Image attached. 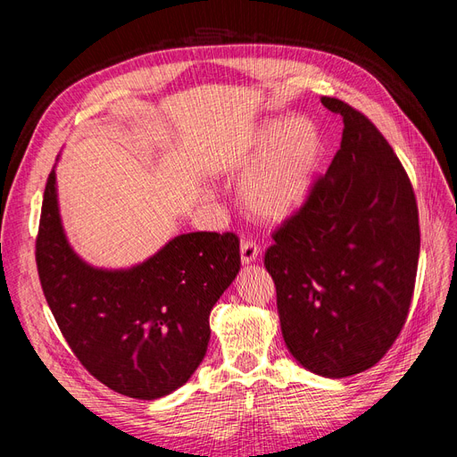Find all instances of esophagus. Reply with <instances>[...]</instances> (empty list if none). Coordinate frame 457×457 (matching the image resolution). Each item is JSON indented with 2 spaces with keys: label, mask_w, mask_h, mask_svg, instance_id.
Listing matches in <instances>:
<instances>
[{
  "label": "esophagus",
  "mask_w": 457,
  "mask_h": 457,
  "mask_svg": "<svg viewBox=\"0 0 457 457\" xmlns=\"http://www.w3.org/2000/svg\"><path fill=\"white\" fill-rule=\"evenodd\" d=\"M259 253H261V250H259V245L253 240H242L240 255H242L244 265H250V262H253L259 257Z\"/></svg>",
  "instance_id": "obj_1"
}]
</instances>
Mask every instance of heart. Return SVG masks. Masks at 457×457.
Returning <instances> with one entry per match:
<instances>
[{"mask_svg":"<svg viewBox=\"0 0 457 457\" xmlns=\"http://www.w3.org/2000/svg\"><path fill=\"white\" fill-rule=\"evenodd\" d=\"M320 139L309 118L265 120L253 131L242 160L262 156L245 173L240 198L247 212L280 220L297 212L311 195Z\"/></svg>","mask_w":457,"mask_h":457,"instance_id":"obj_1","label":"heart"}]
</instances>
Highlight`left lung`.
I'll return each instance as SVG.
<instances>
[{"mask_svg": "<svg viewBox=\"0 0 457 457\" xmlns=\"http://www.w3.org/2000/svg\"><path fill=\"white\" fill-rule=\"evenodd\" d=\"M337 154L301 210L272 234L265 267L287 351L316 376L378 364L403 329L420 257L418 204L391 145L334 96Z\"/></svg>", "mask_w": 457, "mask_h": 457, "instance_id": "1", "label": "left lung"}]
</instances>
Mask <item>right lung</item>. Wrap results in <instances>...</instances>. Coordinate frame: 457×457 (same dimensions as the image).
Segmentation results:
<instances>
[{
  "label": "right lung",
  "mask_w": 457,
  "mask_h": 457,
  "mask_svg": "<svg viewBox=\"0 0 457 457\" xmlns=\"http://www.w3.org/2000/svg\"><path fill=\"white\" fill-rule=\"evenodd\" d=\"M36 262L47 305L84 368L120 395L156 400L204 361L210 312L240 270V240L232 232H188L139 265L93 267L68 244L53 170Z\"/></svg>",
  "instance_id": "1"
}]
</instances>
